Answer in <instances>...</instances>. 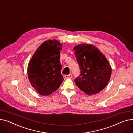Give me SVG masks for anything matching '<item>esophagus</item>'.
<instances>
[{
  "label": "esophagus",
  "mask_w": 133,
  "mask_h": 133,
  "mask_svg": "<svg viewBox=\"0 0 133 133\" xmlns=\"http://www.w3.org/2000/svg\"><path fill=\"white\" fill-rule=\"evenodd\" d=\"M65 78H72V74H69L68 75H65Z\"/></svg>",
  "instance_id": "esophagus-1"
}]
</instances>
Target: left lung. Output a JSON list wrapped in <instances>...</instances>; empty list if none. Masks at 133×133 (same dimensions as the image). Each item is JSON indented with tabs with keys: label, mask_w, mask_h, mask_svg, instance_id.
<instances>
[{
	"label": "left lung",
	"mask_w": 133,
	"mask_h": 133,
	"mask_svg": "<svg viewBox=\"0 0 133 133\" xmlns=\"http://www.w3.org/2000/svg\"><path fill=\"white\" fill-rule=\"evenodd\" d=\"M74 50L81 72L75 79L76 85L88 95L97 94L110 80L112 68L110 63L93 44H78Z\"/></svg>",
	"instance_id": "8db88e82"
}]
</instances>
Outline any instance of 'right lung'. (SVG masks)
<instances>
[{
    "label": "right lung",
    "instance_id": "right-lung-1",
    "mask_svg": "<svg viewBox=\"0 0 133 133\" xmlns=\"http://www.w3.org/2000/svg\"><path fill=\"white\" fill-rule=\"evenodd\" d=\"M62 48V44L57 40L45 41L38 46L29 62V81L42 96L52 94L64 80L59 61Z\"/></svg>",
    "mask_w": 133,
    "mask_h": 133
}]
</instances>
